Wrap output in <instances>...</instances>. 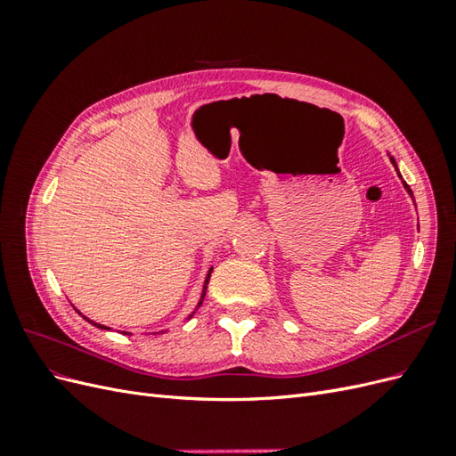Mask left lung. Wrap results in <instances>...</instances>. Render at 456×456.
Returning a JSON list of instances; mask_svg holds the SVG:
<instances>
[{
    "instance_id": "obj_1",
    "label": "left lung",
    "mask_w": 456,
    "mask_h": 456,
    "mask_svg": "<svg viewBox=\"0 0 456 456\" xmlns=\"http://www.w3.org/2000/svg\"><path fill=\"white\" fill-rule=\"evenodd\" d=\"M388 156H390V154H388ZM390 161H392V163H394V167H395V169H397V165H395V159H394V158H392V156H390ZM403 186H405V190H407V191H409V196H411V198H412V191H411V188H409V186H407V184H405V183H403Z\"/></svg>"
}]
</instances>
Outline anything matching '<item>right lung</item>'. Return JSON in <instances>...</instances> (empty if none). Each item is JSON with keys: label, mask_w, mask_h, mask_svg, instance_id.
Returning <instances> with one entry per match:
<instances>
[{"label": "right lung", "mask_w": 456, "mask_h": 456, "mask_svg": "<svg viewBox=\"0 0 456 456\" xmlns=\"http://www.w3.org/2000/svg\"><path fill=\"white\" fill-rule=\"evenodd\" d=\"M211 272H213V268L209 270V273H207V278H205V285H203V293H201V300H200V305L198 306H201V302H203V298H205V291H207V283H209V278H211ZM81 317H86L84 314H81L79 310H76ZM86 320L91 323V325H94V327H99V329H106V330H110V327H106V325H101V323H96V322H93V320H89V317H86ZM123 333H126V335H131V333H127V330H123ZM161 333H163V330H161ZM156 335V333H154Z\"/></svg>", "instance_id": "right-lung-1"}]
</instances>
